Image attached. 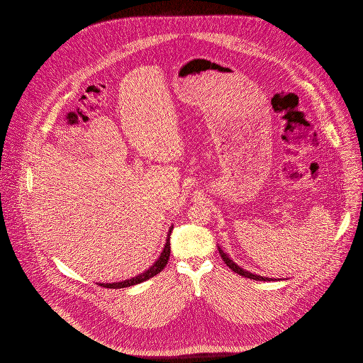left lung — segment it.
Segmentation results:
<instances>
[{
    "label": "left lung",
    "mask_w": 363,
    "mask_h": 363,
    "mask_svg": "<svg viewBox=\"0 0 363 363\" xmlns=\"http://www.w3.org/2000/svg\"><path fill=\"white\" fill-rule=\"evenodd\" d=\"M218 249H219V253H220V256H222V259L225 261V265L231 269V271H234L235 274H238V275H241V277H249V279H253V280H262V281H271V280H274V279H271V277H259V275H255V274H250L249 271H245L243 268L241 267H238L234 261L231 259H228V256L225 255V252L218 246Z\"/></svg>",
    "instance_id": "left-lung-1"
}]
</instances>
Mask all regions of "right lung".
I'll use <instances>...</instances> for the list:
<instances>
[{
	"mask_svg": "<svg viewBox=\"0 0 363 363\" xmlns=\"http://www.w3.org/2000/svg\"><path fill=\"white\" fill-rule=\"evenodd\" d=\"M172 230H173V227H170V231H169V235H167V241H166V245H164V247H163V250H162L159 259H156L155 262H154V265H151L150 269L144 271L143 274H140L138 277L128 279V280H122V281H118V283H99V286L106 287V289H123V287H130V286H135V284H138V283H143V281H145V280L155 277L159 272H162L163 268L166 267L167 261H169V257H170V234H172Z\"/></svg>",
	"mask_w": 363,
	"mask_h": 363,
	"instance_id": "right-lung-1",
	"label": "right lung"
}]
</instances>
